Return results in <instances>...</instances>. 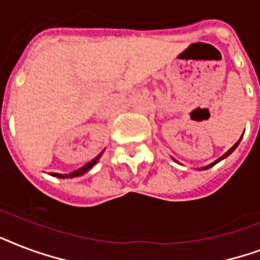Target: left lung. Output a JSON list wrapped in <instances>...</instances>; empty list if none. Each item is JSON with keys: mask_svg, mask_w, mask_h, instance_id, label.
Instances as JSON below:
<instances>
[{"mask_svg": "<svg viewBox=\"0 0 260 260\" xmlns=\"http://www.w3.org/2000/svg\"><path fill=\"white\" fill-rule=\"evenodd\" d=\"M239 144H240V140L237 141L236 144L233 145L232 148L229 149L228 152L225 153V154H222V156H221V157H220V158H218V160H216V161H214V162H212V164H210V166H207V167H205V168H202V170H207V168H210V167H213V166H216L217 162H218V161H221V160H222V158H225V157H228L229 154H231V153H232V152H233V150H235V149H236V148H237V145H239Z\"/></svg>", "mask_w": 260, "mask_h": 260, "instance_id": "8db88e82", "label": "left lung"}]
</instances>
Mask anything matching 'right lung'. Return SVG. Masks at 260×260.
I'll use <instances>...</instances> for the list:
<instances>
[{
  "label": "right lung",
  "instance_id": "obj_1",
  "mask_svg": "<svg viewBox=\"0 0 260 260\" xmlns=\"http://www.w3.org/2000/svg\"><path fill=\"white\" fill-rule=\"evenodd\" d=\"M100 156H102V153H100V154H99L98 157H94L93 160H92V161L90 162H88V164H85V166L84 167H81V168H78L77 171H74V172H72V174H69V175H61V174H51L53 175V176H55V178H76V176H81V175H84L86 172V171H89L90 168H92V167L94 166V164H96V162H98V160L99 158H100Z\"/></svg>",
  "mask_w": 260,
  "mask_h": 260
}]
</instances>
